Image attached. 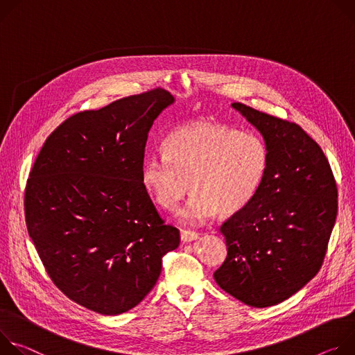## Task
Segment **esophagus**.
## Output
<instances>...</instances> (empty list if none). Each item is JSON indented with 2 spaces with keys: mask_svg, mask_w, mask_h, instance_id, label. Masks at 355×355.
<instances>
[{
  "mask_svg": "<svg viewBox=\"0 0 355 355\" xmlns=\"http://www.w3.org/2000/svg\"><path fill=\"white\" fill-rule=\"evenodd\" d=\"M199 239V234L196 232H191V231H180V240L187 244V243H191V241H196Z\"/></svg>",
  "mask_w": 355,
  "mask_h": 355,
  "instance_id": "1",
  "label": "esophagus"
}]
</instances>
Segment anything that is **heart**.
<instances>
[{
    "label": "heart",
    "mask_w": 355,
    "mask_h": 355,
    "mask_svg": "<svg viewBox=\"0 0 355 355\" xmlns=\"http://www.w3.org/2000/svg\"><path fill=\"white\" fill-rule=\"evenodd\" d=\"M164 152L145 157L141 180L165 210L176 209L190 187L194 193L178 213L186 225H203L218 211L232 216L244 210L268 171L262 138L223 124L180 127L166 137Z\"/></svg>",
    "instance_id": "b5f03b06"
}]
</instances>
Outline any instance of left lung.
<instances>
[{
    "label": "left lung",
    "mask_w": 355,
    "mask_h": 355,
    "mask_svg": "<svg viewBox=\"0 0 355 355\" xmlns=\"http://www.w3.org/2000/svg\"><path fill=\"white\" fill-rule=\"evenodd\" d=\"M268 148V171L254 200L220 228L227 258L217 285L252 307L278 304L323 263L337 217V186L327 157L299 125L232 103Z\"/></svg>",
    "instance_id": "8db88e82"
}]
</instances>
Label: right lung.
Wrapping results in <instances>:
<instances>
[{
	"label": "right lung",
	"instance_id": "add662e5",
	"mask_svg": "<svg viewBox=\"0 0 355 355\" xmlns=\"http://www.w3.org/2000/svg\"><path fill=\"white\" fill-rule=\"evenodd\" d=\"M175 103L156 89L77 112L46 139L25 190L29 237L53 284L107 316L155 286L162 257L179 247L141 180L149 130Z\"/></svg>",
	"mask_w": 355,
	"mask_h": 355
}]
</instances>
